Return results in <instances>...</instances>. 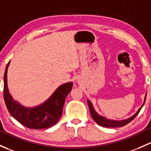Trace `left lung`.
<instances>
[{
  "instance_id": "left-lung-1",
  "label": "left lung",
  "mask_w": 151,
  "mask_h": 151,
  "mask_svg": "<svg viewBox=\"0 0 151 151\" xmlns=\"http://www.w3.org/2000/svg\"><path fill=\"white\" fill-rule=\"evenodd\" d=\"M145 99H146V96L145 97V100H144L143 104L142 105V106L139 108L138 111H137L132 116L129 117V118L127 119L121 120V121H116V120H113V119H106V117L99 115V114L95 111L94 108H93L91 102H90L89 100H87V101H88V104L89 106V109H90V114H91L92 118L94 119V121L96 122L98 124H99L100 126L104 127H123L124 126V125L127 124L128 123H129L130 122L132 121V120L137 116V114H138L139 112L140 111L142 107L144 106V104H145Z\"/></svg>"
}]
</instances>
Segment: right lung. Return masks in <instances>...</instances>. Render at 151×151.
Instances as JSON below:
<instances>
[{"label":"right lung","instance_id":"add662e5","mask_svg":"<svg viewBox=\"0 0 151 151\" xmlns=\"http://www.w3.org/2000/svg\"><path fill=\"white\" fill-rule=\"evenodd\" d=\"M10 61L7 63L4 77V97L5 104L11 115L20 124L29 129H46L59 121L63 112L66 96L72 88V82L58 87L52 96L42 104L27 108L13 99L7 84V71Z\"/></svg>","mask_w":151,"mask_h":151}]
</instances>
